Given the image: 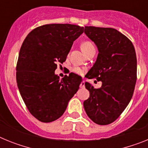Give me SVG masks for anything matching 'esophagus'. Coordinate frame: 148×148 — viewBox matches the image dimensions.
<instances>
[{
  "label": "esophagus",
  "mask_w": 148,
  "mask_h": 148,
  "mask_svg": "<svg viewBox=\"0 0 148 148\" xmlns=\"http://www.w3.org/2000/svg\"><path fill=\"white\" fill-rule=\"evenodd\" d=\"M80 87L81 88H83V87H84V81H82V82H81Z\"/></svg>",
  "instance_id": "34e87169"
}]
</instances>
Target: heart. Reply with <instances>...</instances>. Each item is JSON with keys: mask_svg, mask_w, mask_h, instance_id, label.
<instances>
[{"mask_svg": "<svg viewBox=\"0 0 148 148\" xmlns=\"http://www.w3.org/2000/svg\"><path fill=\"white\" fill-rule=\"evenodd\" d=\"M91 49H95V47H94L93 44L91 41H90V40L84 41L82 44V49L84 53H87V51H89ZM72 70H73V73H75V74H78V75H83L84 72H85L84 69H82V68L79 67V66H73Z\"/></svg>", "mask_w": 148, "mask_h": 148, "instance_id": "b5f03b06", "label": "heart"}]
</instances>
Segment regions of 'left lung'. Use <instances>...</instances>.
Returning <instances> with one entry per match:
<instances>
[{"label": "left lung", "instance_id": "1", "mask_svg": "<svg viewBox=\"0 0 148 148\" xmlns=\"http://www.w3.org/2000/svg\"><path fill=\"white\" fill-rule=\"evenodd\" d=\"M84 33L99 49L86 77L96 78L102 85L95 89L86 82L90 98L84 101V108L95 124L109 125L119 117L133 96L137 78L136 51L130 39L115 29L85 27Z\"/></svg>", "mask_w": 148, "mask_h": 148}]
</instances>
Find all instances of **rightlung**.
<instances>
[{"mask_svg":"<svg viewBox=\"0 0 148 148\" xmlns=\"http://www.w3.org/2000/svg\"><path fill=\"white\" fill-rule=\"evenodd\" d=\"M83 32L79 26L52 23L34 29L23 40L16 66L17 84L28 110L40 121L60 118L79 88V76L71 73L59 79L55 70Z\"/></svg>","mask_w":148,"mask_h":148,"instance_id":"1","label":"right lung"}]
</instances>
